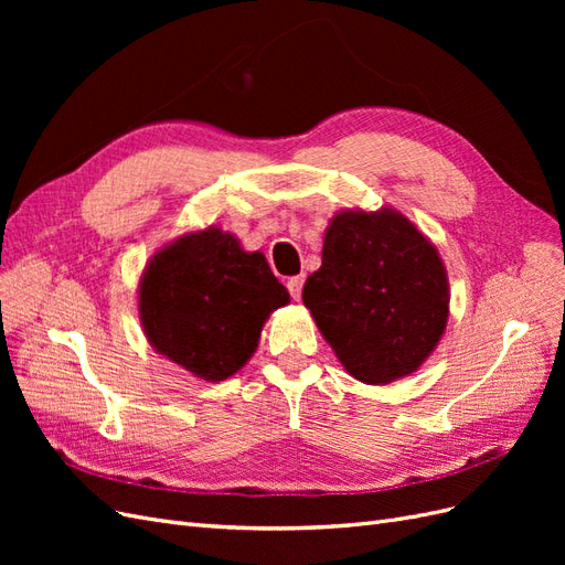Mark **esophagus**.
<instances>
[{"instance_id": "34e87169", "label": "esophagus", "mask_w": 565, "mask_h": 565, "mask_svg": "<svg viewBox=\"0 0 565 565\" xmlns=\"http://www.w3.org/2000/svg\"><path fill=\"white\" fill-rule=\"evenodd\" d=\"M301 287H303V276H295V278L287 280V292L295 301L301 299Z\"/></svg>"}]
</instances>
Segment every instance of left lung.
Listing matches in <instances>:
<instances>
[{
  "label": "left lung",
  "instance_id": "obj_1",
  "mask_svg": "<svg viewBox=\"0 0 565 565\" xmlns=\"http://www.w3.org/2000/svg\"><path fill=\"white\" fill-rule=\"evenodd\" d=\"M301 297L341 365L365 384L417 370L448 320L436 247L391 210L337 214Z\"/></svg>",
  "mask_w": 565,
  "mask_h": 565
}]
</instances>
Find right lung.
I'll use <instances>...</instances> for the list:
<instances>
[{"mask_svg": "<svg viewBox=\"0 0 565 565\" xmlns=\"http://www.w3.org/2000/svg\"><path fill=\"white\" fill-rule=\"evenodd\" d=\"M289 301L264 254L207 228L169 245L143 273L139 309L148 341L207 382L241 370L270 311Z\"/></svg>", "mask_w": 565, "mask_h": 565, "instance_id": "obj_1", "label": "right lung"}]
</instances>
